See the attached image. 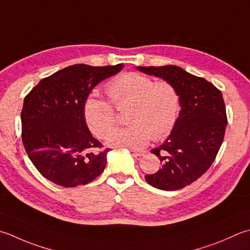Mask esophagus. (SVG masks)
I'll list each match as a JSON object with an SVG mask.
<instances>
[{"label":"esophagus","mask_w":250,"mask_h":250,"mask_svg":"<svg viewBox=\"0 0 250 250\" xmlns=\"http://www.w3.org/2000/svg\"><path fill=\"white\" fill-rule=\"evenodd\" d=\"M132 151H133V154H135L136 156H143L146 153L144 150H135V149H132Z\"/></svg>","instance_id":"obj_1"}]
</instances>
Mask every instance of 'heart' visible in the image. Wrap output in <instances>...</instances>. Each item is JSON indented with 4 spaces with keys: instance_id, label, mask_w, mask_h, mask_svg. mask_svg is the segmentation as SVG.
<instances>
[{
    "instance_id": "1",
    "label": "heart",
    "mask_w": 250,
    "mask_h": 250,
    "mask_svg": "<svg viewBox=\"0 0 250 250\" xmlns=\"http://www.w3.org/2000/svg\"><path fill=\"white\" fill-rule=\"evenodd\" d=\"M108 95L117 108L129 107L125 128L116 129L107 135V144L120 147L142 148L150 138L159 141L168 136L178 119L180 99L175 87L167 81L155 82L141 73L130 72L112 80L107 86ZM83 114L93 134L104 138L116 125L115 108L97 95L87 97Z\"/></svg>"
}]
</instances>
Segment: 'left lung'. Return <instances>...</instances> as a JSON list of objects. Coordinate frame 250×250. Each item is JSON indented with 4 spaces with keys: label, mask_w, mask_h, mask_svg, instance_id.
I'll use <instances>...</instances> for the list:
<instances>
[{
    "label": "left lung",
    "mask_w": 250,
    "mask_h": 250,
    "mask_svg": "<svg viewBox=\"0 0 250 250\" xmlns=\"http://www.w3.org/2000/svg\"><path fill=\"white\" fill-rule=\"evenodd\" d=\"M171 83L178 91L181 111L173 130L159 147L151 149L163 165L146 174L151 187L177 190L206 172L221 147L228 124L222 93L212 83L173 65L136 67Z\"/></svg>",
    "instance_id": "obj_1"
}]
</instances>
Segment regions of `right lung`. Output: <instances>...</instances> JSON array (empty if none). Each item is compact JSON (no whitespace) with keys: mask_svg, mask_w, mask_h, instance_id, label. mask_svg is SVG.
Returning a JSON list of instances; mask_svg holds the SVG:
<instances>
[{"mask_svg":"<svg viewBox=\"0 0 250 250\" xmlns=\"http://www.w3.org/2000/svg\"><path fill=\"white\" fill-rule=\"evenodd\" d=\"M122 68V63L72 65L44 78L24 97L22 143L44 178L63 188H76L104 171L110 149L99 150L102 144L87 128L83 107L93 87Z\"/></svg>","mask_w":250,"mask_h":250,"instance_id":"add662e5","label":"right lung"}]
</instances>
